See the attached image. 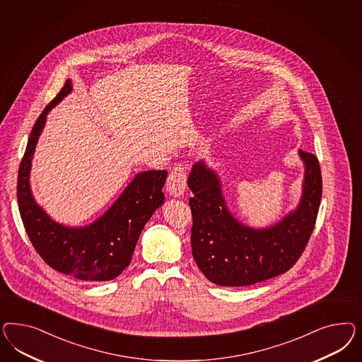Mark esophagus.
<instances>
[{"instance_id":"34e87169","label":"esophagus","mask_w":362,"mask_h":362,"mask_svg":"<svg viewBox=\"0 0 362 362\" xmlns=\"http://www.w3.org/2000/svg\"><path fill=\"white\" fill-rule=\"evenodd\" d=\"M186 167L176 165L167 179V192L173 197H180L186 189Z\"/></svg>"}]
</instances>
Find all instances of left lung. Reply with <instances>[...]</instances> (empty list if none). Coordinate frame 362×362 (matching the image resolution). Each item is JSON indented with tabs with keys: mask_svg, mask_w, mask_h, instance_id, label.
<instances>
[{
	"mask_svg": "<svg viewBox=\"0 0 362 362\" xmlns=\"http://www.w3.org/2000/svg\"><path fill=\"white\" fill-rule=\"evenodd\" d=\"M305 171L296 209L274 226L252 228L228 209L215 170L192 165L187 185L192 211L191 247L199 269L214 284L245 286L284 274L296 264L313 232L322 195L318 159L298 150Z\"/></svg>",
	"mask_w": 362,
	"mask_h": 362,
	"instance_id": "obj_1",
	"label": "left lung"
}]
</instances>
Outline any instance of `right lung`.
I'll return each instance as SVG.
<instances>
[{
  "label": "right lung",
  "instance_id": "add662e5",
  "mask_svg": "<svg viewBox=\"0 0 362 362\" xmlns=\"http://www.w3.org/2000/svg\"><path fill=\"white\" fill-rule=\"evenodd\" d=\"M71 90V81L67 79L33 126L18 170V209L29 239L49 267L85 281H109L130 264L143 227L163 204L162 188L167 171L150 170L136 174L115 203L88 226L66 227L52 219L34 200L30 168L47 114Z\"/></svg>",
  "mask_w": 362,
  "mask_h": 362
}]
</instances>
